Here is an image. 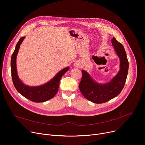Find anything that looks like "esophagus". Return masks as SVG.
I'll return each mask as SVG.
<instances>
[{
    "label": "esophagus",
    "instance_id": "obj_1",
    "mask_svg": "<svg viewBox=\"0 0 145 145\" xmlns=\"http://www.w3.org/2000/svg\"><path fill=\"white\" fill-rule=\"evenodd\" d=\"M76 67H78V64H76Z\"/></svg>",
    "mask_w": 145,
    "mask_h": 145
}]
</instances>
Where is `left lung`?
<instances>
[{
    "mask_svg": "<svg viewBox=\"0 0 145 145\" xmlns=\"http://www.w3.org/2000/svg\"><path fill=\"white\" fill-rule=\"evenodd\" d=\"M111 41L120 60V71L112 81L106 84H97L87 72L82 71V78L79 84L80 91L87 99L97 104L106 103L117 96L125 86L127 76L129 61L125 48L114 37Z\"/></svg>",
    "mask_w": 145,
    "mask_h": 145,
    "instance_id": "1",
    "label": "left lung"
}]
</instances>
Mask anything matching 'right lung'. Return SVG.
Wrapping results in <instances>:
<instances>
[{"label": "right lung", "mask_w": 145, "mask_h": 145, "mask_svg": "<svg viewBox=\"0 0 145 145\" xmlns=\"http://www.w3.org/2000/svg\"><path fill=\"white\" fill-rule=\"evenodd\" d=\"M24 38L25 37H22L19 39L11 56V68L13 84L17 91L25 97L35 103L44 102L53 98L56 95L58 90L61 78L69 70V68L67 67L59 72L51 81L43 86L30 87L25 85L18 78L16 67V55L20 45L22 42Z\"/></svg>", "instance_id": "right-lung-1"}]
</instances>
